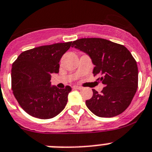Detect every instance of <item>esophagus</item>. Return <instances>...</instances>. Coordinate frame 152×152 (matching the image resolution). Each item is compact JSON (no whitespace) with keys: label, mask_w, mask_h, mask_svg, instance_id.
<instances>
[{"label":"esophagus","mask_w":152,"mask_h":152,"mask_svg":"<svg viewBox=\"0 0 152 152\" xmlns=\"http://www.w3.org/2000/svg\"><path fill=\"white\" fill-rule=\"evenodd\" d=\"M73 88L74 89H76V90H82L83 89L82 86H74Z\"/></svg>","instance_id":"esophagus-1"}]
</instances>
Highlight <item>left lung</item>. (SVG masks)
Masks as SVG:
<instances>
[{"label":"left lung","mask_w":152,"mask_h":152,"mask_svg":"<svg viewBox=\"0 0 152 152\" xmlns=\"http://www.w3.org/2000/svg\"><path fill=\"white\" fill-rule=\"evenodd\" d=\"M86 52L95 66L94 76H100L104 87L100 94L93 89L86 107L95 115L113 117L123 113L137 91L138 69L130 51L122 45L100 38L74 41L72 47Z\"/></svg>","instance_id":"8db88e82"}]
</instances>
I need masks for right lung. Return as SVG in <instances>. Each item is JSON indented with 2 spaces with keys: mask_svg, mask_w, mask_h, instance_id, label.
Segmentation results:
<instances>
[{
  "mask_svg": "<svg viewBox=\"0 0 152 152\" xmlns=\"http://www.w3.org/2000/svg\"><path fill=\"white\" fill-rule=\"evenodd\" d=\"M72 42L42 45L25 51L13 62L11 89L24 110L32 117L49 119L66 107L72 89L51 86V74L58 73L59 61Z\"/></svg>",
  "mask_w": 152,
  "mask_h": 152,
  "instance_id": "obj_1",
  "label": "right lung"
}]
</instances>
